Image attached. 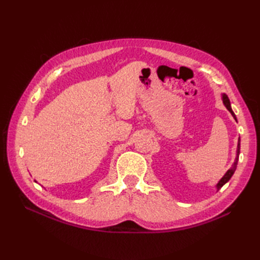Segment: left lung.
Wrapping results in <instances>:
<instances>
[{"instance_id":"1","label":"left lung","mask_w":260,"mask_h":260,"mask_svg":"<svg viewBox=\"0 0 260 260\" xmlns=\"http://www.w3.org/2000/svg\"><path fill=\"white\" fill-rule=\"evenodd\" d=\"M222 102H223V104H224V106L226 107V109L228 111H229L230 113H231V115L233 116V118L235 120H237V117H235V114L233 113V111H232V108H231V103H230V100H229V98H228V95L226 94H222ZM240 147H241V140H240V138H239V141H238V149H237V157H235V161L233 162V165H232V167L228 170L225 174H224V176L219 180V182L217 183V185H216V187H217V191H219L220 188H221L228 181H229L230 179H231V177L233 176V174H234V171H235V169H237V166H238V161H239V156H240Z\"/></svg>"}]
</instances>
